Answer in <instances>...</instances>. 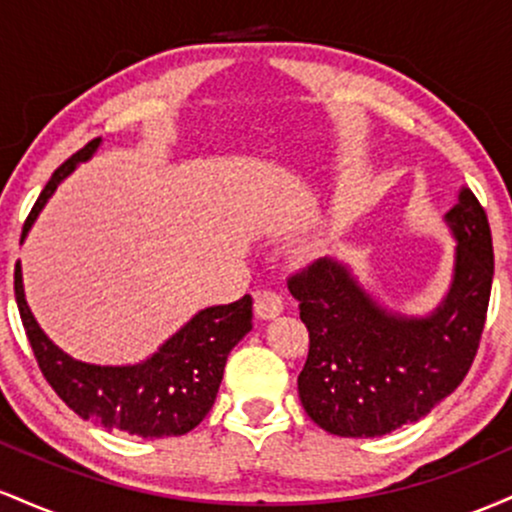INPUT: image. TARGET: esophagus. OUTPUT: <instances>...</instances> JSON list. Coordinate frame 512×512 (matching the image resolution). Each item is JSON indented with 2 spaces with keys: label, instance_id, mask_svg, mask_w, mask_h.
<instances>
[{
  "label": "esophagus",
  "instance_id": "34e87169",
  "mask_svg": "<svg viewBox=\"0 0 512 512\" xmlns=\"http://www.w3.org/2000/svg\"><path fill=\"white\" fill-rule=\"evenodd\" d=\"M284 310V298L276 291H257L255 293V315L260 320H272Z\"/></svg>",
  "mask_w": 512,
  "mask_h": 512
}]
</instances>
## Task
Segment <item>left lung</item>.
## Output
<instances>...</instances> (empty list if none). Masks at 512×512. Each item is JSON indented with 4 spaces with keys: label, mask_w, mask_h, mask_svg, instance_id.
Instances as JSON below:
<instances>
[{
    "label": "left lung",
    "mask_w": 512,
    "mask_h": 512,
    "mask_svg": "<svg viewBox=\"0 0 512 512\" xmlns=\"http://www.w3.org/2000/svg\"><path fill=\"white\" fill-rule=\"evenodd\" d=\"M445 214L455 236V272L443 303L426 317L392 313L346 264L320 257L289 276L310 349L298 375L305 414L327 433L375 438L424 419L477 356L493 281L491 228L462 187Z\"/></svg>",
    "instance_id": "1"
}]
</instances>
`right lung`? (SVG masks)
I'll list each match as a JSON object with an SVG mask.
<instances>
[{"instance_id": "1", "label": "right lung", "mask_w": 512, "mask_h": 512, "mask_svg": "<svg viewBox=\"0 0 512 512\" xmlns=\"http://www.w3.org/2000/svg\"><path fill=\"white\" fill-rule=\"evenodd\" d=\"M98 146L101 139H93L52 173L23 223L21 243L57 185L96 154ZM14 293L35 361L57 397L81 419L139 438L185 436L202 424L214 407L228 354L252 330V298L243 296L236 303L199 310L142 363L96 366L76 361L40 330L26 303L19 262Z\"/></svg>"}]
</instances>
